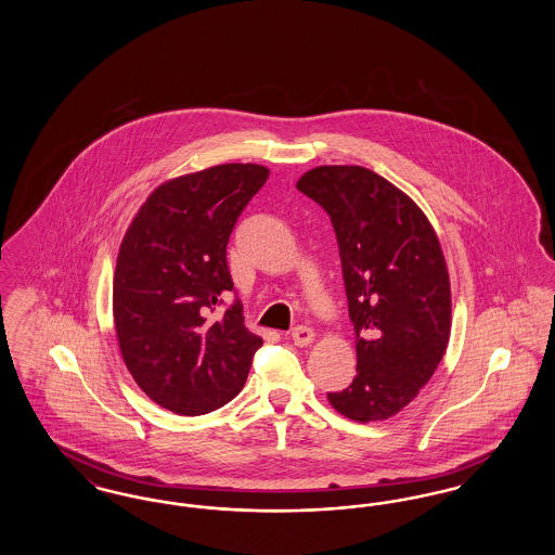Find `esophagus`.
Instances as JSON below:
<instances>
[{"instance_id": "obj_1", "label": "esophagus", "mask_w": 555, "mask_h": 555, "mask_svg": "<svg viewBox=\"0 0 555 555\" xmlns=\"http://www.w3.org/2000/svg\"><path fill=\"white\" fill-rule=\"evenodd\" d=\"M291 339H293V344L297 345V347H308V345L314 344L317 333L312 328H308V326H297V328H293Z\"/></svg>"}]
</instances>
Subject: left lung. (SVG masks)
I'll list each match as a JSON object with an SVG mask.
<instances>
[{"label":"left lung","instance_id":"left-lung-1","mask_svg":"<svg viewBox=\"0 0 555 555\" xmlns=\"http://www.w3.org/2000/svg\"><path fill=\"white\" fill-rule=\"evenodd\" d=\"M297 189L331 216L356 328L353 383L328 403L380 423L421 393L451 333V285L439 237L418 204L364 166H317Z\"/></svg>","mask_w":555,"mask_h":555}]
</instances>
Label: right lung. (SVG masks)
<instances>
[{"label":"right lung","instance_id":"add662e5","mask_svg":"<svg viewBox=\"0 0 555 555\" xmlns=\"http://www.w3.org/2000/svg\"><path fill=\"white\" fill-rule=\"evenodd\" d=\"M260 164H218L156 186L134 214L116 258L112 314L122 360L141 391L181 416L222 408L245 385L262 337L243 324L227 243L262 189Z\"/></svg>","mask_w":555,"mask_h":555}]
</instances>
